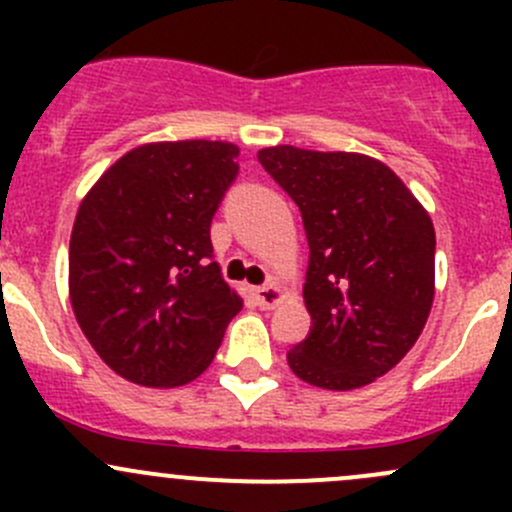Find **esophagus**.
I'll return each instance as SVG.
<instances>
[{"mask_svg": "<svg viewBox=\"0 0 512 512\" xmlns=\"http://www.w3.org/2000/svg\"><path fill=\"white\" fill-rule=\"evenodd\" d=\"M255 299L262 309H272L285 299V289L275 285V282H270V285H262L255 289Z\"/></svg>", "mask_w": 512, "mask_h": 512, "instance_id": "esophagus-1", "label": "esophagus"}]
</instances>
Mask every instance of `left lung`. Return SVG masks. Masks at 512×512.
<instances>
[{"mask_svg": "<svg viewBox=\"0 0 512 512\" xmlns=\"http://www.w3.org/2000/svg\"><path fill=\"white\" fill-rule=\"evenodd\" d=\"M262 168L302 213L309 242L307 339L289 369L349 391L394 369L426 327L436 292V232L426 208L381 160L294 146L262 148Z\"/></svg>", "mask_w": 512, "mask_h": 512, "instance_id": "1", "label": "left lung"}]
</instances>
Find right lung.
<instances>
[{"instance_id": "obj_1", "label": "right lung", "mask_w": 512, "mask_h": 512, "mask_svg": "<svg viewBox=\"0 0 512 512\" xmlns=\"http://www.w3.org/2000/svg\"><path fill=\"white\" fill-rule=\"evenodd\" d=\"M237 156L225 141L146 143L81 200L71 307L96 354L133 384L173 389L198 379L242 309L210 242Z\"/></svg>"}]
</instances>
